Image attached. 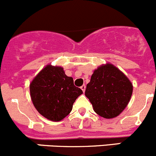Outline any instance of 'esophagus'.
Here are the masks:
<instances>
[{
	"instance_id": "34e87169",
	"label": "esophagus",
	"mask_w": 156,
	"mask_h": 156,
	"mask_svg": "<svg viewBox=\"0 0 156 156\" xmlns=\"http://www.w3.org/2000/svg\"><path fill=\"white\" fill-rule=\"evenodd\" d=\"M81 90H82V91H83V92H84V91H85L86 86L84 85V84H83V85L81 86Z\"/></svg>"
}]
</instances>
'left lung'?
<instances>
[{
  "mask_svg": "<svg viewBox=\"0 0 156 156\" xmlns=\"http://www.w3.org/2000/svg\"><path fill=\"white\" fill-rule=\"evenodd\" d=\"M133 94V84L116 67L107 63L94 71L87 84L85 96L94 110L104 118H114L129 104Z\"/></svg>",
  "mask_w": 156,
  "mask_h": 156,
  "instance_id": "obj_1",
  "label": "left lung"
}]
</instances>
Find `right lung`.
<instances>
[{"mask_svg":"<svg viewBox=\"0 0 156 156\" xmlns=\"http://www.w3.org/2000/svg\"><path fill=\"white\" fill-rule=\"evenodd\" d=\"M32 101L37 111L52 121H60L72 111L73 104L83 93L74 85L73 78L63 68L48 65L30 85Z\"/></svg>","mask_w":156,"mask_h":156,"instance_id":"right-lung-1","label":"right lung"}]
</instances>
